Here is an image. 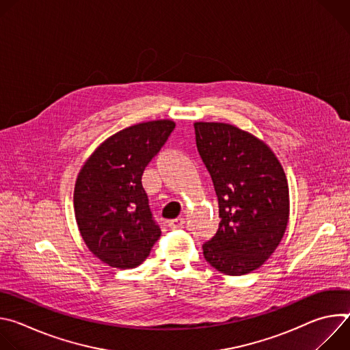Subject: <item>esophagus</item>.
Wrapping results in <instances>:
<instances>
[{"instance_id":"esophagus-1","label":"esophagus","mask_w":350,"mask_h":350,"mask_svg":"<svg viewBox=\"0 0 350 350\" xmlns=\"http://www.w3.org/2000/svg\"><path fill=\"white\" fill-rule=\"evenodd\" d=\"M184 224H185V219L177 217V219L169 220V224H167V226H169L170 228H181Z\"/></svg>"}]
</instances>
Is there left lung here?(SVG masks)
Masks as SVG:
<instances>
[{
    "label": "left lung",
    "mask_w": 350,
    "mask_h": 350,
    "mask_svg": "<svg viewBox=\"0 0 350 350\" xmlns=\"http://www.w3.org/2000/svg\"><path fill=\"white\" fill-rule=\"evenodd\" d=\"M193 127L221 219L202 246L204 256L223 274H247L273 255L286 230V176L270 146L251 133L216 122H195Z\"/></svg>",
    "instance_id": "8db88e82"
}]
</instances>
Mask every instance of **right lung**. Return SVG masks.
<instances>
[{"mask_svg": "<svg viewBox=\"0 0 350 350\" xmlns=\"http://www.w3.org/2000/svg\"><path fill=\"white\" fill-rule=\"evenodd\" d=\"M176 123L142 122L99 145L79 172L73 204L79 231L94 256L116 269H134L161 237L141 177Z\"/></svg>", "mask_w": 350, "mask_h": 350, "instance_id": "1", "label": "right lung"}]
</instances>
